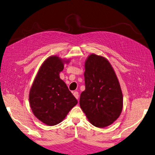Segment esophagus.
Returning a JSON list of instances; mask_svg holds the SVG:
<instances>
[{"label": "esophagus", "mask_w": 155, "mask_h": 155, "mask_svg": "<svg viewBox=\"0 0 155 155\" xmlns=\"http://www.w3.org/2000/svg\"><path fill=\"white\" fill-rule=\"evenodd\" d=\"M73 95H74V96L76 97V99H78V97H79V94H78V92L74 91V92L73 93Z\"/></svg>", "instance_id": "esophagus-1"}]
</instances>
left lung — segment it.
Instances as JSON below:
<instances>
[{
	"label": "left lung",
	"mask_w": 155,
	"mask_h": 155,
	"mask_svg": "<svg viewBox=\"0 0 155 155\" xmlns=\"http://www.w3.org/2000/svg\"><path fill=\"white\" fill-rule=\"evenodd\" d=\"M85 90L80 106L93 126H110L122 112L123 96L113 68L105 58L91 54L85 62Z\"/></svg>",
	"instance_id": "obj_1"
}]
</instances>
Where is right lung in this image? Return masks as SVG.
Returning a JSON list of instances; mask_svg holds the SVG:
<instances>
[{
    "mask_svg": "<svg viewBox=\"0 0 155 155\" xmlns=\"http://www.w3.org/2000/svg\"><path fill=\"white\" fill-rule=\"evenodd\" d=\"M64 68L58 56L45 60L39 68L29 93V103L33 114L48 126H54L64 119L77 100L59 74Z\"/></svg>",
    "mask_w": 155,
    "mask_h": 155,
    "instance_id": "obj_1",
    "label": "right lung"
}]
</instances>
